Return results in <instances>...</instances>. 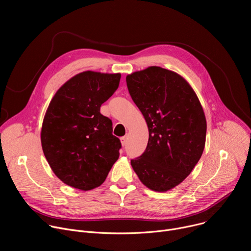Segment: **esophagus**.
Instances as JSON below:
<instances>
[{
    "mask_svg": "<svg viewBox=\"0 0 251 251\" xmlns=\"http://www.w3.org/2000/svg\"><path fill=\"white\" fill-rule=\"evenodd\" d=\"M120 140H121V144H122V146H125V145H126V143H127V136L121 137V138H120Z\"/></svg>",
    "mask_w": 251,
    "mask_h": 251,
    "instance_id": "esophagus-1",
    "label": "esophagus"
}]
</instances>
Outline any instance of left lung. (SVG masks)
Segmentation results:
<instances>
[{
    "mask_svg": "<svg viewBox=\"0 0 251 251\" xmlns=\"http://www.w3.org/2000/svg\"><path fill=\"white\" fill-rule=\"evenodd\" d=\"M129 93L149 129L148 145L131 165L139 180L155 192L180 185L201 157L206 120L189 82L160 66L126 76Z\"/></svg>",
    "mask_w": 251,
    "mask_h": 251,
    "instance_id": "obj_1",
    "label": "left lung"
}]
</instances>
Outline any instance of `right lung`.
I'll return each instance as SVG.
<instances>
[{"label":"right lung","mask_w":251,"mask_h":251,"mask_svg":"<svg viewBox=\"0 0 251 251\" xmlns=\"http://www.w3.org/2000/svg\"><path fill=\"white\" fill-rule=\"evenodd\" d=\"M120 78V74L83 71L67 80L48 107L42 147L52 172L67 186L81 191L99 187L119 158L120 140L100 106Z\"/></svg>","instance_id":"add662e5"}]
</instances>
